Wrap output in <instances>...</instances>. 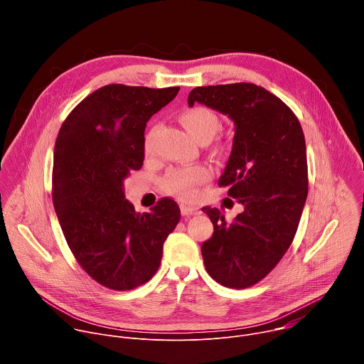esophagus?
Here are the masks:
<instances>
[{
    "label": "esophagus",
    "instance_id": "34e87169",
    "mask_svg": "<svg viewBox=\"0 0 364 364\" xmlns=\"http://www.w3.org/2000/svg\"><path fill=\"white\" fill-rule=\"evenodd\" d=\"M181 215L183 216H193V215H197L198 213V209H196V207H191V205H186V204H181Z\"/></svg>",
    "mask_w": 364,
    "mask_h": 364
}]
</instances>
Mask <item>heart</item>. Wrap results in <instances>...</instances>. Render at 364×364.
<instances>
[{
    "mask_svg": "<svg viewBox=\"0 0 364 364\" xmlns=\"http://www.w3.org/2000/svg\"><path fill=\"white\" fill-rule=\"evenodd\" d=\"M183 127L198 142H209L219 131L220 121L218 115L204 107H194L183 111L178 117ZM159 135V127L151 125L142 136V148L146 155L154 151L155 139ZM210 170L204 166L178 167L170 170L161 181L164 191L177 196L181 200H193L197 196V187L210 178Z\"/></svg>",
    "mask_w": 364,
    "mask_h": 364,
    "instance_id": "b5f03b06",
    "label": "heart"
}]
</instances>
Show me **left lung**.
<instances>
[{"mask_svg": "<svg viewBox=\"0 0 364 364\" xmlns=\"http://www.w3.org/2000/svg\"><path fill=\"white\" fill-rule=\"evenodd\" d=\"M194 102L236 125L219 186L245 207L232 223L203 207L215 226L201 245L204 267L223 287L247 288L278 265L296 233L308 193L304 132L278 96L253 83L198 86L188 95V105Z\"/></svg>", "mask_w": 364, "mask_h": 364, "instance_id": "left-lung-1", "label": "left lung"}]
</instances>
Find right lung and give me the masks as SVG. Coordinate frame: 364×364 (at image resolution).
I'll list each match as a JSON object with an SVG mask.
<instances>
[{"label":"right lung","instance_id":"1","mask_svg":"<svg viewBox=\"0 0 364 364\" xmlns=\"http://www.w3.org/2000/svg\"><path fill=\"white\" fill-rule=\"evenodd\" d=\"M178 90L107 85L86 96L59 131L55 210L79 265L109 289L129 291L149 281L180 220L178 204L171 198L139 215L124 193V180L144 163L148 119Z\"/></svg>","mask_w":364,"mask_h":364}]
</instances>
